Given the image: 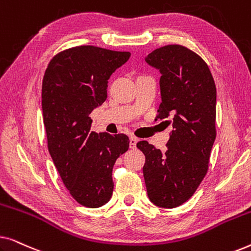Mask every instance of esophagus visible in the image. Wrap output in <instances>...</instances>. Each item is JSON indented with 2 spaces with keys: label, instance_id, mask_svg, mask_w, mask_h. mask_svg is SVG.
I'll return each mask as SVG.
<instances>
[{
  "label": "esophagus",
  "instance_id": "obj_1",
  "mask_svg": "<svg viewBox=\"0 0 251 251\" xmlns=\"http://www.w3.org/2000/svg\"><path fill=\"white\" fill-rule=\"evenodd\" d=\"M137 142H138V139L135 136H130V149H136Z\"/></svg>",
  "mask_w": 251,
  "mask_h": 251
}]
</instances>
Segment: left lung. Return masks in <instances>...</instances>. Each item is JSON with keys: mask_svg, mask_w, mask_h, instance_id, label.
<instances>
[{"mask_svg": "<svg viewBox=\"0 0 251 251\" xmlns=\"http://www.w3.org/2000/svg\"><path fill=\"white\" fill-rule=\"evenodd\" d=\"M145 60L162 74L155 121L166 120L174 130L166 153L146 140L137 147L145 155L150 200L157 207L176 208L192 198L208 173L216 138V85L207 63L180 44L155 49Z\"/></svg>", "mask_w": 251, "mask_h": 251, "instance_id": "left-lung-1", "label": "left lung"}]
</instances>
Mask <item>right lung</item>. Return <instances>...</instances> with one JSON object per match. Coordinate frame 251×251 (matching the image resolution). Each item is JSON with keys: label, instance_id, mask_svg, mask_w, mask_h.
Returning a JSON list of instances; mask_svg holds the SVG:
<instances>
[{"label": "right lung", "instance_id": "1", "mask_svg": "<svg viewBox=\"0 0 251 251\" xmlns=\"http://www.w3.org/2000/svg\"><path fill=\"white\" fill-rule=\"evenodd\" d=\"M130 58L128 51L77 46L58 52L42 82V111L48 150L61 180L77 203H107L118 157L129 149L125 133L91 131L89 115L107 98L108 78Z\"/></svg>", "mask_w": 251, "mask_h": 251}]
</instances>
